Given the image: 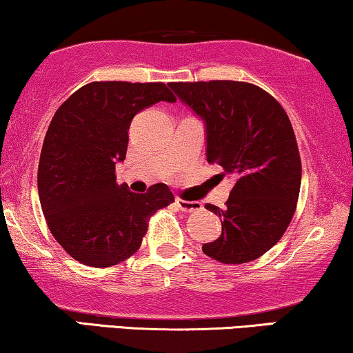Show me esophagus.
I'll return each mask as SVG.
<instances>
[{
	"mask_svg": "<svg viewBox=\"0 0 353 353\" xmlns=\"http://www.w3.org/2000/svg\"><path fill=\"white\" fill-rule=\"evenodd\" d=\"M175 202H176L178 209H180L181 212H197L202 209V204L197 201H185V199H180V197H178Z\"/></svg>",
	"mask_w": 353,
	"mask_h": 353,
	"instance_id": "34e87169",
	"label": "esophagus"
}]
</instances>
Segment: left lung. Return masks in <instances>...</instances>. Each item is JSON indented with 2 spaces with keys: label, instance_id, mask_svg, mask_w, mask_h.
Listing matches in <instances>:
<instances>
[{
  "label": "left lung",
  "instance_id": "obj_1",
  "mask_svg": "<svg viewBox=\"0 0 353 353\" xmlns=\"http://www.w3.org/2000/svg\"><path fill=\"white\" fill-rule=\"evenodd\" d=\"M205 128L207 162L234 180L225 209L207 204L221 220V234L202 245L221 263L259 259L281 239L301 190L296 134L281 104L245 81L170 83Z\"/></svg>",
  "mask_w": 353,
  "mask_h": 353
}]
</instances>
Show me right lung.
Listing matches in <instances>:
<instances>
[{
  "label": "right lung",
  "instance_id": "add662e5",
  "mask_svg": "<svg viewBox=\"0 0 353 353\" xmlns=\"http://www.w3.org/2000/svg\"><path fill=\"white\" fill-rule=\"evenodd\" d=\"M159 101L176 99L163 83L93 81L56 110L41 148L38 194L51 234L77 262H123L141 245L151 215L173 202L163 183L138 194L115 180L130 123Z\"/></svg>",
  "mask_w": 353,
  "mask_h": 353
}]
</instances>
